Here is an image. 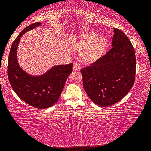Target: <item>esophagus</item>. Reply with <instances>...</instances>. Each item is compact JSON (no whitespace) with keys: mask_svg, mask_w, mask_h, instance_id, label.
I'll use <instances>...</instances> for the list:
<instances>
[{"mask_svg":"<svg viewBox=\"0 0 151 151\" xmlns=\"http://www.w3.org/2000/svg\"><path fill=\"white\" fill-rule=\"evenodd\" d=\"M81 70V66L80 64L77 63H75L73 66V70L75 71H79Z\"/></svg>","mask_w":151,"mask_h":151,"instance_id":"esophagus-1","label":"esophagus"}]
</instances>
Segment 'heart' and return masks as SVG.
Returning <instances> with one entry per match:
<instances>
[{"instance_id":"b5f03b06","label":"heart","mask_w":151,"mask_h":151,"mask_svg":"<svg viewBox=\"0 0 151 151\" xmlns=\"http://www.w3.org/2000/svg\"><path fill=\"white\" fill-rule=\"evenodd\" d=\"M96 37L93 33L81 35L78 40V45L84 50L83 57L87 63H94L104 56L107 47V40L104 37Z\"/></svg>"}]
</instances>
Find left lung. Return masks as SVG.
<instances>
[{"label":"left lung","mask_w":151,"mask_h":151,"mask_svg":"<svg viewBox=\"0 0 151 151\" xmlns=\"http://www.w3.org/2000/svg\"><path fill=\"white\" fill-rule=\"evenodd\" d=\"M112 47L91 66L81 70L85 92L98 106H112L128 94L135 81L134 49L122 31L114 28Z\"/></svg>","instance_id":"1"}]
</instances>
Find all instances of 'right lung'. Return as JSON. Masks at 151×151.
<instances>
[{
    "mask_svg": "<svg viewBox=\"0 0 151 151\" xmlns=\"http://www.w3.org/2000/svg\"><path fill=\"white\" fill-rule=\"evenodd\" d=\"M41 25L37 22L27 26L11 45L8 60V77L12 88L23 101L37 109H46L56 104L65 82L73 71V63L54 66L44 75H29L19 65L17 50L21 36Z\"/></svg>",
    "mask_w": 151,
    "mask_h": 151,
    "instance_id": "1",
    "label": "right lung"
}]
</instances>
